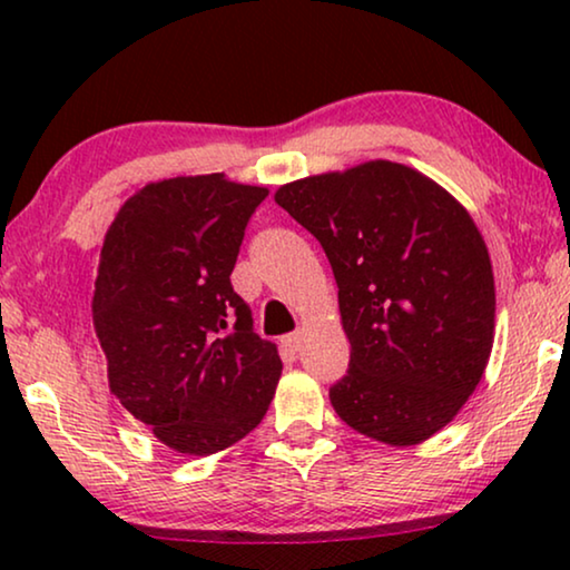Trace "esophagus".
<instances>
[{"mask_svg": "<svg viewBox=\"0 0 570 570\" xmlns=\"http://www.w3.org/2000/svg\"><path fill=\"white\" fill-rule=\"evenodd\" d=\"M301 340H303V332H291V334H285V337H283L285 347H291V350H298Z\"/></svg>", "mask_w": 570, "mask_h": 570, "instance_id": "1", "label": "esophagus"}]
</instances>
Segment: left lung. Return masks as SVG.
Here are the masks:
<instances>
[{"label": "left lung", "instance_id": "left-lung-1", "mask_svg": "<svg viewBox=\"0 0 570 570\" xmlns=\"http://www.w3.org/2000/svg\"><path fill=\"white\" fill-rule=\"evenodd\" d=\"M332 264L350 368L330 386L337 415L389 446L451 423L493 347L495 285L478 225L439 184L400 163L279 186Z\"/></svg>", "mask_w": 570, "mask_h": 570}]
</instances>
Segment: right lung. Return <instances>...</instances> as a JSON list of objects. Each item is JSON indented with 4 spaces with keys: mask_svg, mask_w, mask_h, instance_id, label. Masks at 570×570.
<instances>
[{
    "mask_svg": "<svg viewBox=\"0 0 570 570\" xmlns=\"http://www.w3.org/2000/svg\"><path fill=\"white\" fill-rule=\"evenodd\" d=\"M264 186L220 174L147 184L106 233L92 322L108 384L166 446L207 456L252 433L283 371L233 291Z\"/></svg>",
    "mask_w": 570,
    "mask_h": 570,
    "instance_id": "right-lung-1",
    "label": "right lung"
}]
</instances>
